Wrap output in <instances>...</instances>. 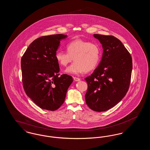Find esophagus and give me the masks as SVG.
I'll list each match as a JSON object with an SVG mask.
<instances>
[{"mask_svg":"<svg viewBox=\"0 0 150 150\" xmlns=\"http://www.w3.org/2000/svg\"><path fill=\"white\" fill-rule=\"evenodd\" d=\"M73 79H74V81H79L80 80V79L78 78H76V77H74Z\"/></svg>","mask_w":150,"mask_h":150,"instance_id":"34e87169","label":"esophagus"}]
</instances>
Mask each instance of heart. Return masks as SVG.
<instances>
[{
  "label": "heart",
  "instance_id": "b5f03b06",
  "mask_svg": "<svg viewBox=\"0 0 150 150\" xmlns=\"http://www.w3.org/2000/svg\"><path fill=\"white\" fill-rule=\"evenodd\" d=\"M67 52L57 51L55 58L57 62L66 67L74 58V62L66 72L78 75L94 69L100 59V50L94 43L81 39H76L68 43L66 47Z\"/></svg>",
  "mask_w": 150,
  "mask_h": 150
}]
</instances>
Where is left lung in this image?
I'll list each match as a JSON object with an SVG mask.
<instances>
[{"label":"left lung","mask_w":150,"mask_h":150,"mask_svg":"<svg viewBox=\"0 0 150 150\" xmlns=\"http://www.w3.org/2000/svg\"><path fill=\"white\" fill-rule=\"evenodd\" d=\"M93 36L103 50L100 64L85 79L88 84L85 98L91 110L102 112L114 107L126 95L130 83L132 59L121 41L114 36Z\"/></svg>","instance_id":"left-lung-1"}]
</instances>
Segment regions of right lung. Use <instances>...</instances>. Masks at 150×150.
I'll list each match as a JSON object with an SVG mask.
<instances>
[{
    "instance_id": "right-lung-1",
    "label": "right lung",
    "mask_w": 150,
    "mask_h": 150,
    "mask_svg": "<svg viewBox=\"0 0 150 150\" xmlns=\"http://www.w3.org/2000/svg\"><path fill=\"white\" fill-rule=\"evenodd\" d=\"M67 36L56 34L41 36L30 44L22 57V83L27 96L44 110L55 111L64 102L73 79L63 74L55 54L60 41Z\"/></svg>"
}]
</instances>
